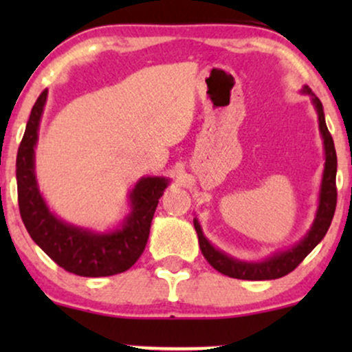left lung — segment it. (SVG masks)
I'll return each instance as SVG.
<instances>
[{"label":"left lung","mask_w":352,"mask_h":352,"mask_svg":"<svg viewBox=\"0 0 352 352\" xmlns=\"http://www.w3.org/2000/svg\"><path fill=\"white\" fill-rule=\"evenodd\" d=\"M305 92L309 94V89L305 87ZM314 106L318 111L319 119V131H321L322 139H324V152H326V164L324 173H322V185H321V195H319V208L316 220H314L313 227L309 233L301 240L296 246H293L288 252H283L274 254L270 260L263 263H245V261L233 260L227 256L225 253L218 252L208 243L207 238L201 233L199 221L193 220L195 225L197 235H199V245L201 253H204L205 260L208 261L217 272L221 274H227L230 278H236V280H250V281H260V280H276V278L285 276V274L292 273L298 265L305 260L308 254L313 252V248L319 241L322 240L328 232L331 220L334 217V210H336L338 201V188H336V168H338V157L336 148H334L333 137H331L328 127H326L324 112H322V104L318 98H313Z\"/></svg>","instance_id":"8db88e82"}]
</instances>
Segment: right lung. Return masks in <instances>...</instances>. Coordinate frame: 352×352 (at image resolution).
I'll list each match as a JSON object with an SVG mask.
<instances>
[{
    "label": "right lung",
    "instance_id": "add662e5",
    "mask_svg": "<svg viewBox=\"0 0 352 352\" xmlns=\"http://www.w3.org/2000/svg\"><path fill=\"white\" fill-rule=\"evenodd\" d=\"M47 89L31 109L23 140L16 155L18 205L23 223L31 238L52 261L79 276H111L131 268L142 254L157 204L168 182L147 177L132 192V213L114 233L96 235L58 220L39 195L34 177V145Z\"/></svg>",
    "mask_w": 352,
    "mask_h": 352
}]
</instances>
